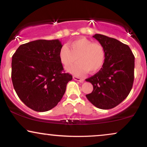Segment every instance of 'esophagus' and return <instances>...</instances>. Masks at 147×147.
I'll list each match as a JSON object with an SVG mask.
<instances>
[{
	"mask_svg": "<svg viewBox=\"0 0 147 147\" xmlns=\"http://www.w3.org/2000/svg\"><path fill=\"white\" fill-rule=\"evenodd\" d=\"M73 79H75V81H79V82H83L84 81V79L82 78H80V77H75V76H74L73 77Z\"/></svg>",
	"mask_w": 147,
	"mask_h": 147,
	"instance_id": "1",
	"label": "esophagus"
}]
</instances>
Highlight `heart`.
I'll use <instances>...</instances> for the list:
<instances>
[{"label":"heart","mask_w":147,"mask_h":147,"mask_svg":"<svg viewBox=\"0 0 147 147\" xmlns=\"http://www.w3.org/2000/svg\"><path fill=\"white\" fill-rule=\"evenodd\" d=\"M68 46H63L60 49V61L66 68L75 63L77 59L79 61L68 68V71L81 75L88 71L93 73L101 68L105 59V51L100 44L80 38L69 42Z\"/></svg>","instance_id":"obj_1"}]
</instances>
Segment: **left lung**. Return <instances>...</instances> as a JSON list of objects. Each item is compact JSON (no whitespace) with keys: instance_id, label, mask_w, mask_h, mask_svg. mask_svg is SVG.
Wrapping results in <instances>:
<instances>
[{"instance_id":"left-lung-1","label":"left lung","mask_w":147,"mask_h":147,"mask_svg":"<svg viewBox=\"0 0 147 147\" xmlns=\"http://www.w3.org/2000/svg\"><path fill=\"white\" fill-rule=\"evenodd\" d=\"M93 38L103 47L105 61L99 71L86 79L93 86V91L86 97L98 108L112 109L123 101L131 90L135 57L130 48L116 39L100 34Z\"/></svg>"}]
</instances>
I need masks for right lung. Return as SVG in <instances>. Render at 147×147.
<instances>
[{
	"label": "right lung",
	"mask_w": 147,
	"mask_h": 147,
	"mask_svg": "<svg viewBox=\"0 0 147 147\" xmlns=\"http://www.w3.org/2000/svg\"><path fill=\"white\" fill-rule=\"evenodd\" d=\"M59 40H38L20 45L12 56L11 80L16 92L36 112H47L61 100L72 76L63 72Z\"/></svg>",
	"instance_id": "right-lung-1"
}]
</instances>
